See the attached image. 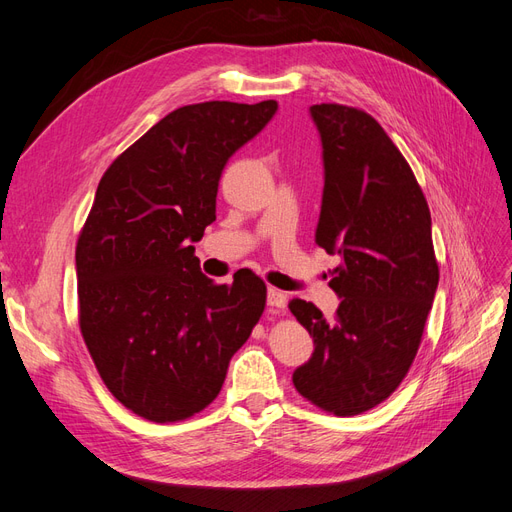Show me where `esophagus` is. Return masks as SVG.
<instances>
[{
    "label": "esophagus",
    "mask_w": 512,
    "mask_h": 512,
    "mask_svg": "<svg viewBox=\"0 0 512 512\" xmlns=\"http://www.w3.org/2000/svg\"><path fill=\"white\" fill-rule=\"evenodd\" d=\"M267 305L273 309V312H280V309L286 307V294L282 290H277V288H269Z\"/></svg>",
    "instance_id": "34e87169"
}]
</instances>
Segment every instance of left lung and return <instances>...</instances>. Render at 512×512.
I'll return each instance as SVG.
<instances>
[{
  "label": "left lung",
  "instance_id": "left-lung-1",
  "mask_svg": "<svg viewBox=\"0 0 512 512\" xmlns=\"http://www.w3.org/2000/svg\"><path fill=\"white\" fill-rule=\"evenodd\" d=\"M324 190L316 243L342 258L329 286L337 312L288 303L314 337V354L292 382L307 401L337 416L361 414L406 378L421 346L440 280L431 213L410 164L359 108L314 104Z\"/></svg>",
  "mask_w": 512,
  "mask_h": 512
}]
</instances>
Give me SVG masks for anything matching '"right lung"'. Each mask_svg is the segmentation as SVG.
Segmentation results:
<instances>
[{"label":"right lung","instance_id":"add662e5","mask_svg":"<svg viewBox=\"0 0 512 512\" xmlns=\"http://www.w3.org/2000/svg\"><path fill=\"white\" fill-rule=\"evenodd\" d=\"M275 111V100L181 106L98 183L76 243L79 324L106 389L147 421L205 410L265 312L258 275L241 269L232 284H213L190 243L215 222L228 158Z\"/></svg>","mask_w":512,"mask_h":512}]
</instances>
